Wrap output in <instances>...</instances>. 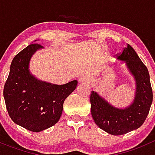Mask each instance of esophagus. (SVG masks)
<instances>
[{
  "instance_id": "esophagus-1",
  "label": "esophagus",
  "mask_w": 155,
  "mask_h": 155,
  "mask_svg": "<svg viewBox=\"0 0 155 155\" xmlns=\"http://www.w3.org/2000/svg\"><path fill=\"white\" fill-rule=\"evenodd\" d=\"M91 77L88 76H83L79 78V82L82 83H88L91 82Z\"/></svg>"
}]
</instances>
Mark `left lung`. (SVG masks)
<instances>
[{"label":"left lung","instance_id":"obj_1","mask_svg":"<svg viewBox=\"0 0 155 155\" xmlns=\"http://www.w3.org/2000/svg\"><path fill=\"white\" fill-rule=\"evenodd\" d=\"M117 57L126 61L135 78L137 90L134 102L126 108H117L97 93L92 91L91 94V115L94 122L104 131L114 136L123 135L140 127L148 115L153 101L148 70L134 48L128 44Z\"/></svg>","mask_w":155,"mask_h":155}]
</instances>
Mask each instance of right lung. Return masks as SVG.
<instances>
[{
    "mask_svg": "<svg viewBox=\"0 0 155 155\" xmlns=\"http://www.w3.org/2000/svg\"><path fill=\"white\" fill-rule=\"evenodd\" d=\"M40 48H43L40 44H32L15 56L3 92L12 120L32 132L43 131L58 122L64 100L78 83L73 80L56 85L40 81L32 76L29 61Z\"/></svg>",
    "mask_w": 155,
    "mask_h": 155,
    "instance_id": "right-lung-1",
    "label": "right lung"
}]
</instances>
